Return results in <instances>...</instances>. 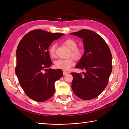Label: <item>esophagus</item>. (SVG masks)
I'll list each match as a JSON object with an SVG mask.
<instances>
[{"label": "esophagus", "instance_id": "1", "mask_svg": "<svg viewBox=\"0 0 129 129\" xmlns=\"http://www.w3.org/2000/svg\"><path fill=\"white\" fill-rule=\"evenodd\" d=\"M68 73L67 72H66V71H63V74L64 75H66V74H67Z\"/></svg>", "mask_w": 129, "mask_h": 129}]
</instances>
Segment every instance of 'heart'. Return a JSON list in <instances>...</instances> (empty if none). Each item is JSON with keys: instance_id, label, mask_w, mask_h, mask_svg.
Instances as JSON below:
<instances>
[{"instance_id": "b5f03b06", "label": "heart", "mask_w": 129, "mask_h": 129, "mask_svg": "<svg viewBox=\"0 0 129 129\" xmlns=\"http://www.w3.org/2000/svg\"><path fill=\"white\" fill-rule=\"evenodd\" d=\"M64 44L71 50L69 56H72L76 60H79L82 56L83 51L81 48L77 47V42L73 39L68 38L64 41ZM56 45L52 43L48 49L49 55L52 58L56 56ZM73 57H69L67 59H58L55 62L56 68L62 69L63 71H68L70 68L74 65V62Z\"/></svg>"}]
</instances>
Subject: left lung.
<instances>
[{
    "instance_id": "1",
    "label": "left lung",
    "mask_w": 129,
    "mask_h": 129,
    "mask_svg": "<svg viewBox=\"0 0 129 129\" xmlns=\"http://www.w3.org/2000/svg\"><path fill=\"white\" fill-rule=\"evenodd\" d=\"M71 34L83 39L85 53L76 68L86 70L82 74L71 73L73 91L80 99H94L108 83L112 71L111 50L104 39L92 30L82 29Z\"/></svg>"
}]
</instances>
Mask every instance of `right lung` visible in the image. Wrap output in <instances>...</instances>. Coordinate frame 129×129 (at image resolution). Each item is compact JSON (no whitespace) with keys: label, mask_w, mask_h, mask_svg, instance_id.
<instances>
[{"label":"right lung","mask_w":129,"mask_h":129,"mask_svg":"<svg viewBox=\"0 0 129 129\" xmlns=\"http://www.w3.org/2000/svg\"><path fill=\"white\" fill-rule=\"evenodd\" d=\"M63 35L33 30L23 37L17 46L16 74L26 95L35 101L43 102L52 97L55 82L62 76L60 69H45L52 65L48 47Z\"/></svg>","instance_id":"add662e5"}]
</instances>
